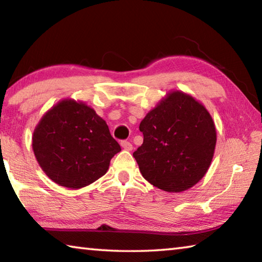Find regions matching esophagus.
<instances>
[{"label":"esophagus","mask_w":262,"mask_h":262,"mask_svg":"<svg viewBox=\"0 0 262 262\" xmlns=\"http://www.w3.org/2000/svg\"><path fill=\"white\" fill-rule=\"evenodd\" d=\"M121 147L125 149V150H128V151H130V150H133V144L130 143V142L128 141H121Z\"/></svg>","instance_id":"obj_1"}]
</instances>
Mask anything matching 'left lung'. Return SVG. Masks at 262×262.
<instances>
[{
  "instance_id": "1",
  "label": "left lung",
  "mask_w": 262,
  "mask_h": 262,
  "mask_svg": "<svg viewBox=\"0 0 262 262\" xmlns=\"http://www.w3.org/2000/svg\"><path fill=\"white\" fill-rule=\"evenodd\" d=\"M143 143L133 156L155 187L179 193L198 184L210 166L216 128L207 108L181 91L167 94L140 123Z\"/></svg>"
}]
</instances>
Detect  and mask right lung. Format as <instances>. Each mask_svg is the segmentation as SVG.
<instances>
[{"mask_svg":"<svg viewBox=\"0 0 262 262\" xmlns=\"http://www.w3.org/2000/svg\"><path fill=\"white\" fill-rule=\"evenodd\" d=\"M32 148L48 178L72 189L103 177L121 151L105 120L73 99L61 100L43 115L33 132Z\"/></svg>","mask_w":262,"mask_h":262,"instance_id":"1","label":"right lung"}]
</instances>
